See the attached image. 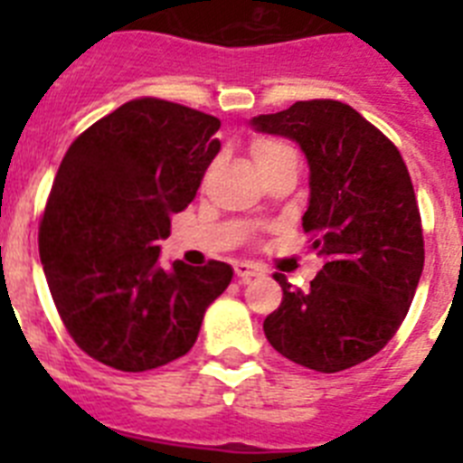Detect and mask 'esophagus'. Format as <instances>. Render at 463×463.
I'll return each mask as SVG.
<instances>
[{"mask_svg": "<svg viewBox=\"0 0 463 463\" xmlns=\"http://www.w3.org/2000/svg\"><path fill=\"white\" fill-rule=\"evenodd\" d=\"M234 271L241 280H250V278L261 276V269L257 267V264H250V261H239L234 267Z\"/></svg>", "mask_w": 463, "mask_h": 463, "instance_id": "esophagus-1", "label": "esophagus"}]
</instances>
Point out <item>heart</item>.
Listing matches in <instances>:
<instances>
[{
	"instance_id": "1",
	"label": "heart",
	"mask_w": 463,
	"mask_h": 463,
	"mask_svg": "<svg viewBox=\"0 0 463 463\" xmlns=\"http://www.w3.org/2000/svg\"><path fill=\"white\" fill-rule=\"evenodd\" d=\"M288 155H294V150L289 148L288 143L278 141V138H257L252 143V157H255L257 166L276 162V159L288 157Z\"/></svg>"
}]
</instances>
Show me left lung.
Instances as JSON below:
<instances>
[{
	"label": "left lung",
	"instance_id": "left-lung-1",
	"mask_svg": "<svg viewBox=\"0 0 463 463\" xmlns=\"http://www.w3.org/2000/svg\"><path fill=\"white\" fill-rule=\"evenodd\" d=\"M250 125L304 150V232L325 257L306 292L276 273L282 301L264 320V334L306 369L357 366L392 341L422 276V220L411 174L394 143L341 101H297Z\"/></svg>",
	"mask_w": 463,
	"mask_h": 463
}]
</instances>
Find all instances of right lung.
Returning a JSON list of instances; mask_svg holds the SVG:
<instances>
[{"label":"right lung","mask_w":463,"mask_h":463,"mask_svg":"<svg viewBox=\"0 0 463 463\" xmlns=\"http://www.w3.org/2000/svg\"><path fill=\"white\" fill-rule=\"evenodd\" d=\"M218 129L202 110L143 97L88 127L57 169L41 264L69 336L110 369L141 373L190 353L232 282L224 261L165 269L157 245L220 153Z\"/></svg>","instance_id":"1"}]
</instances>
